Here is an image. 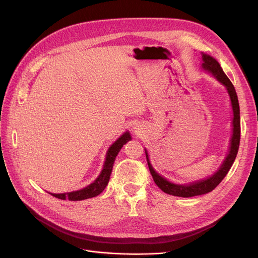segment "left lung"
<instances>
[{
	"instance_id": "8db88e82",
	"label": "left lung",
	"mask_w": 258,
	"mask_h": 258,
	"mask_svg": "<svg viewBox=\"0 0 258 258\" xmlns=\"http://www.w3.org/2000/svg\"><path fill=\"white\" fill-rule=\"evenodd\" d=\"M200 58H201V69L207 73L212 75L214 79L218 83H221L226 88V90H227L229 100H230L231 110H232L231 137L229 140L227 154H226L223 162L221 163V166L217 168V170L213 174H211L206 178L197 179V181L189 182L186 184H178V183L169 181L168 178L159 174L157 171L154 169L150 159V155H148L146 148H144L147 165H148V168H150L151 174L154 178V182L156 183V185H157L163 192H166L168 195H172V196H176V197H183V198L200 196V195H205L212 191L215 187L223 181V178L226 176V174L228 173L229 169L231 168L233 161H235L237 157L239 143H240V108H239L238 97H237L235 87H233V85L231 84L228 77L226 76L223 69L221 68L220 63H218L215 58L205 52L200 53Z\"/></svg>"
}]
</instances>
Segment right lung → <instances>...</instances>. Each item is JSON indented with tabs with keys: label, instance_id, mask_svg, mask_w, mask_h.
<instances>
[{
	"label": "right lung",
	"instance_id": "obj_1",
	"mask_svg": "<svg viewBox=\"0 0 258 258\" xmlns=\"http://www.w3.org/2000/svg\"><path fill=\"white\" fill-rule=\"evenodd\" d=\"M131 139L132 138H131L130 132L126 131V132H123V134L118 139H117L113 144H111V146L108 147V150L105 155L103 168H102V170H101L99 176L91 184H89L88 186H86V187H84V188L79 189V190L69 191V192H63V194H52V192H49V194L58 199H62V200L69 199L71 201H81V200H85V199L98 196V195H100L104 190V188L108 184V181H110V176L112 173L113 165H114V161L116 159V156L118 155V153L120 152L121 147L127 142H129Z\"/></svg>",
	"mask_w": 258,
	"mask_h": 258
}]
</instances>
